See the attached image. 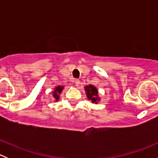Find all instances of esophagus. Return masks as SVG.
I'll use <instances>...</instances> for the list:
<instances>
[{
  "label": "esophagus",
  "mask_w": 158,
  "mask_h": 158,
  "mask_svg": "<svg viewBox=\"0 0 158 158\" xmlns=\"http://www.w3.org/2000/svg\"><path fill=\"white\" fill-rule=\"evenodd\" d=\"M73 82H74V83H75V85H76V86H79V84H80V81L79 80V79H74V81H73Z\"/></svg>",
  "instance_id": "34e87169"
}]
</instances>
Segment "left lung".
<instances>
[{
	"mask_svg": "<svg viewBox=\"0 0 158 158\" xmlns=\"http://www.w3.org/2000/svg\"><path fill=\"white\" fill-rule=\"evenodd\" d=\"M85 91H86L87 97L89 100L92 102L93 103H97V101L99 100V98L98 97V90L95 86L92 85H86L85 87Z\"/></svg>",
	"mask_w": 158,
	"mask_h": 158,
	"instance_id": "left-lung-1",
	"label": "left lung"
}]
</instances>
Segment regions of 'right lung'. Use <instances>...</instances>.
Instances as JSON below:
<instances>
[{
    "label": "right lung",
    "mask_w": 158,
    "mask_h": 158,
    "mask_svg": "<svg viewBox=\"0 0 158 158\" xmlns=\"http://www.w3.org/2000/svg\"><path fill=\"white\" fill-rule=\"evenodd\" d=\"M63 89V86H57L56 88L55 89V91L53 92V97L56 101L59 99V94L61 93Z\"/></svg>",
    "instance_id": "1"
}]
</instances>
